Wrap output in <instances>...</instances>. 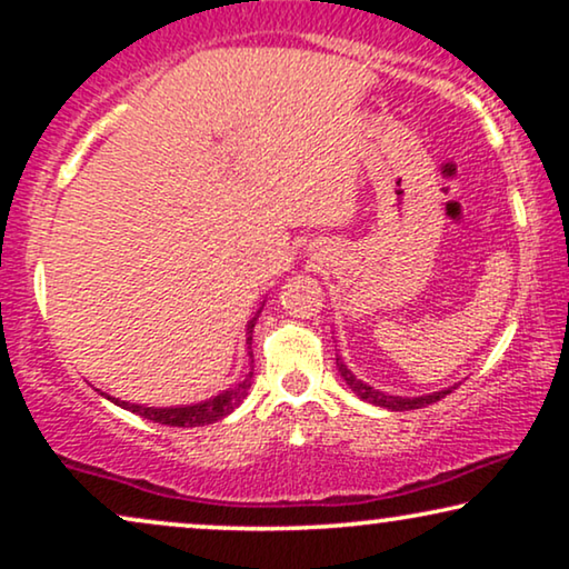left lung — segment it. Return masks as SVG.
<instances>
[{
  "label": "left lung",
  "mask_w": 569,
  "mask_h": 569,
  "mask_svg": "<svg viewBox=\"0 0 569 569\" xmlns=\"http://www.w3.org/2000/svg\"><path fill=\"white\" fill-rule=\"evenodd\" d=\"M337 368H339V372H341V378L347 380V386L352 388V391H355L357 396H360V399L376 403V407L393 409V411L422 409V407H427V403H435V401L446 399V396L450 393V388H448V391H438V393H432V396H419V399H401V396H388V393H383V391H376V388H370L368 383H362L360 378H355L352 372L347 370V365L341 362L339 357H337Z\"/></svg>",
  "instance_id": "1"
}]
</instances>
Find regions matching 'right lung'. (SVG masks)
<instances>
[{"mask_svg":"<svg viewBox=\"0 0 569 569\" xmlns=\"http://www.w3.org/2000/svg\"><path fill=\"white\" fill-rule=\"evenodd\" d=\"M253 326H256V318L251 323H248V345H251V333H253ZM253 376V372H251ZM251 376H248L243 383H238L236 388H230V391H224L220 396H214V399H209L204 403H193V407H176V409H152V407H137V403H127V401H116L119 407L134 411V415L144 417V419H152V422H160V425H170V427H201V425H212L217 419L228 417L232 409L238 407L240 401L248 396V388H251Z\"/></svg>","mask_w":569,"mask_h":569,"instance_id":"obj_1","label":"right lung"}]
</instances>
